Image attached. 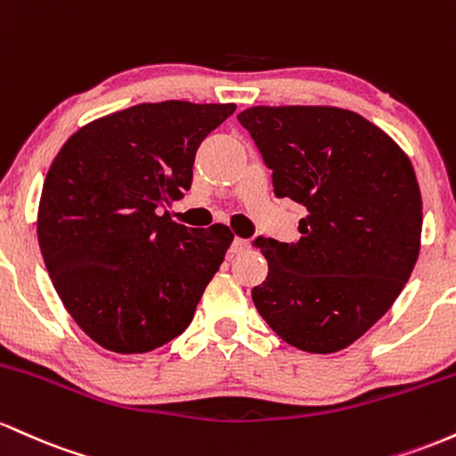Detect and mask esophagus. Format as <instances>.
Masks as SVG:
<instances>
[{
    "instance_id": "obj_1",
    "label": "esophagus",
    "mask_w": 456,
    "mask_h": 456,
    "mask_svg": "<svg viewBox=\"0 0 456 456\" xmlns=\"http://www.w3.org/2000/svg\"><path fill=\"white\" fill-rule=\"evenodd\" d=\"M249 248V241H245V239H234L232 245H230V254H241L245 249Z\"/></svg>"
}]
</instances>
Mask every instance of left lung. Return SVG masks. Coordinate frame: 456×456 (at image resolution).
Returning <instances> with one entry per match:
<instances>
[{
  "label": "left lung",
  "instance_id": "1",
  "mask_svg": "<svg viewBox=\"0 0 456 456\" xmlns=\"http://www.w3.org/2000/svg\"><path fill=\"white\" fill-rule=\"evenodd\" d=\"M278 198L305 207L299 241H254L269 263L252 299L284 342L336 353L390 310L420 252L422 196L405 152L340 107H249L239 114Z\"/></svg>",
  "mask_w": 456,
  "mask_h": 456
}]
</instances>
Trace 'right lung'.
Instances as JSON below:
<instances>
[{"label":"right lung","instance_id":"right-lung-1","mask_svg":"<svg viewBox=\"0 0 456 456\" xmlns=\"http://www.w3.org/2000/svg\"><path fill=\"white\" fill-rule=\"evenodd\" d=\"M234 110L189 101L129 107L81 126L51 163L40 252L64 308L103 349L148 353L191 323L234 234L159 213L191 187L198 146Z\"/></svg>","mask_w":456,"mask_h":456}]
</instances>
